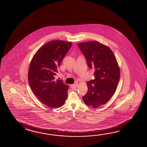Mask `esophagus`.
I'll list each match as a JSON object with an SVG mask.
<instances>
[{"label": "esophagus", "mask_w": 147, "mask_h": 147, "mask_svg": "<svg viewBox=\"0 0 147 147\" xmlns=\"http://www.w3.org/2000/svg\"><path fill=\"white\" fill-rule=\"evenodd\" d=\"M77 87V84H74L73 85H71V88L73 89H76V88Z\"/></svg>", "instance_id": "esophagus-1"}]
</instances>
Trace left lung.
<instances>
[{"instance_id": "8db88e82", "label": "left lung", "mask_w": 147, "mask_h": 147, "mask_svg": "<svg viewBox=\"0 0 147 147\" xmlns=\"http://www.w3.org/2000/svg\"><path fill=\"white\" fill-rule=\"evenodd\" d=\"M90 69L94 70V80L87 82V93L82 96L84 103L96 108L113 96L120 80V71L113 52L98 41L78 43Z\"/></svg>"}]
</instances>
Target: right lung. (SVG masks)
I'll list each match as a JSON object with an SVG mask.
<instances>
[{
    "instance_id": "obj_1",
    "label": "right lung",
    "mask_w": 147,
    "mask_h": 147,
    "mask_svg": "<svg viewBox=\"0 0 147 147\" xmlns=\"http://www.w3.org/2000/svg\"><path fill=\"white\" fill-rule=\"evenodd\" d=\"M72 45L61 40L49 42L34 55L29 68V83L34 94L45 105L57 108L64 104L68 85L55 80L62 59Z\"/></svg>"
}]
</instances>
